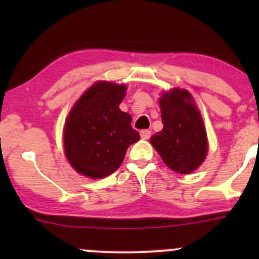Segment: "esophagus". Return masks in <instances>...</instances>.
Here are the masks:
<instances>
[{"label": "esophagus", "instance_id": "1", "mask_svg": "<svg viewBox=\"0 0 259 259\" xmlns=\"http://www.w3.org/2000/svg\"><path fill=\"white\" fill-rule=\"evenodd\" d=\"M140 137H142L143 140H148L150 138V132L149 130H142L140 132Z\"/></svg>", "mask_w": 259, "mask_h": 259}]
</instances>
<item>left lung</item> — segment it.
I'll return each mask as SVG.
<instances>
[{"mask_svg":"<svg viewBox=\"0 0 259 259\" xmlns=\"http://www.w3.org/2000/svg\"><path fill=\"white\" fill-rule=\"evenodd\" d=\"M163 129L150 138L164 164L178 174L197 170L208 155L207 130L192 94L173 88L159 98Z\"/></svg>","mask_w":259,"mask_h":259,"instance_id":"8db88e82","label":"left lung"}]
</instances>
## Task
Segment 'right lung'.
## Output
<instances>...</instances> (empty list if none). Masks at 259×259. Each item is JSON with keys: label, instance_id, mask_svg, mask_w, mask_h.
Masks as SVG:
<instances>
[{"label": "right lung", "instance_id": "add662e5", "mask_svg": "<svg viewBox=\"0 0 259 259\" xmlns=\"http://www.w3.org/2000/svg\"><path fill=\"white\" fill-rule=\"evenodd\" d=\"M127 86L114 81L94 82L75 101L65 120L64 154L76 173L103 179L121 165L127 148L140 139L132 115L120 110Z\"/></svg>", "mask_w": 259, "mask_h": 259}]
</instances>
